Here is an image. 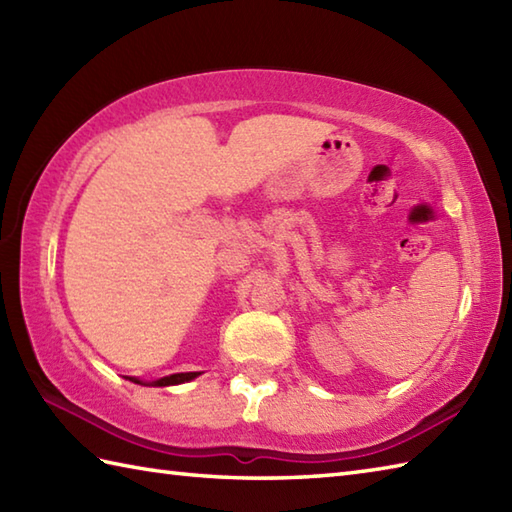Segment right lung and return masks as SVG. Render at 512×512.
<instances>
[{"mask_svg": "<svg viewBox=\"0 0 512 512\" xmlns=\"http://www.w3.org/2000/svg\"><path fill=\"white\" fill-rule=\"evenodd\" d=\"M202 372H182V374H171L165 378H158V380H151V383H143V380L136 378V376H127L132 383L136 385H145V387H169V385H182V383H189V380L198 378Z\"/></svg>", "mask_w": 512, "mask_h": 512, "instance_id": "right-lung-1", "label": "right lung"}]
</instances>
